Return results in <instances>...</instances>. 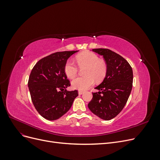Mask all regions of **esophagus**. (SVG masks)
<instances>
[{
    "instance_id": "34e87169",
    "label": "esophagus",
    "mask_w": 160,
    "mask_h": 160,
    "mask_svg": "<svg viewBox=\"0 0 160 160\" xmlns=\"http://www.w3.org/2000/svg\"><path fill=\"white\" fill-rule=\"evenodd\" d=\"M84 93V91H79V95H82Z\"/></svg>"
}]
</instances>
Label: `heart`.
I'll return each mask as SVG.
<instances>
[{
    "label": "heart",
    "mask_w": 160,
    "mask_h": 160,
    "mask_svg": "<svg viewBox=\"0 0 160 160\" xmlns=\"http://www.w3.org/2000/svg\"><path fill=\"white\" fill-rule=\"evenodd\" d=\"M79 67L83 69V77H80L72 80V88L79 90H85L97 82L102 81L107 73V65L99 59V57L91 52H85L76 57ZM78 67L71 60L67 61L64 67L65 73L69 79H73L78 73Z\"/></svg>",
    "instance_id": "1"
}]
</instances>
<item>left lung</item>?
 <instances>
[{
  "label": "left lung",
  "instance_id": "8db88e82",
  "mask_svg": "<svg viewBox=\"0 0 160 160\" xmlns=\"http://www.w3.org/2000/svg\"><path fill=\"white\" fill-rule=\"evenodd\" d=\"M102 55L107 65L103 81L95 89L88 104L92 113L104 120L116 117L126 104L133 85V71L123 57L108 49H93Z\"/></svg>",
  "mask_w": 160,
  "mask_h": 160
}]
</instances>
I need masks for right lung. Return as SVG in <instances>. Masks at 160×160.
I'll list each match as a JSON object with an SVG mask.
<instances>
[{
	"instance_id": "obj_1",
	"label": "right lung",
	"mask_w": 160,
	"mask_h": 160,
	"mask_svg": "<svg viewBox=\"0 0 160 160\" xmlns=\"http://www.w3.org/2000/svg\"><path fill=\"white\" fill-rule=\"evenodd\" d=\"M77 51L56 52L38 61L32 68L28 86L32 103L42 117L56 120L68 111L78 91L66 90L71 85L65 73L67 59Z\"/></svg>"
}]
</instances>
